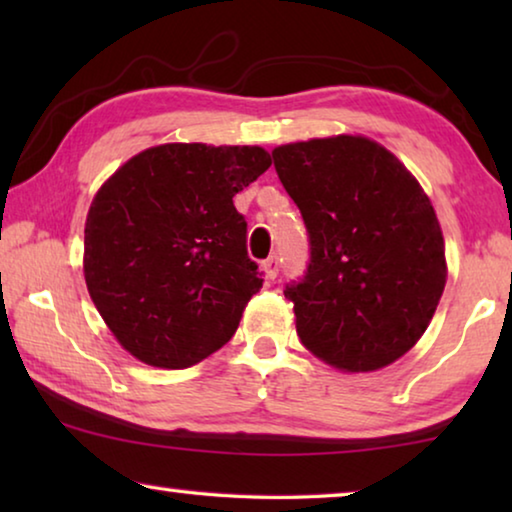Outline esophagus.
I'll list each match as a JSON object with an SVG mask.
<instances>
[{"label":"esophagus","mask_w":512,"mask_h":512,"mask_svg":"<svg viewBox=\"0 0 512 512\" xmlns=\"http://www.w3.org/2000/svg\"><path fill=\"white\" fill-rule=\"evenodd\" d=\"M262 266H264V271H266V277H268V280H275L277 273H280V257H277V255H271V257L266 259V262H264Z\"/></svg>","instance_id":"1"}]
</instances>
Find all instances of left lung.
Masks as SVG:
<instances>
[{"label": "left lung", "instance_id": "left-lung-1", "mask_svg": "<svg viewBox=\"0 0 512 512\" xmlns=\"http://www.w3.org/2000/svg\"><path fill=\"white\" fill-rule=\"evenodd\" d=\"M273 164L309 239L307 271L284 289L302 345L348 372L400 359L447 280L443 232L418 180L354 135L277 146Z\"/></svg>", "mask_w": 512, "mask_h": 512}]
</instances>
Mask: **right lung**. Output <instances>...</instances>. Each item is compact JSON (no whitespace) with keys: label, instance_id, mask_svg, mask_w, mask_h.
<instances>
[{"label":"right lung","instance_id":"obj_1","mask_svg":"<svg viewBox=\"0 0 512 512\" xmlns=\"http://www.w3.org/2000/svg\"><path fill=\"white\" fill-rule=\"evenodd\" d=\"M268 167L259 146L162 144L128 160L94 196L85 282L133 357L189 368L235 336L264 280L232 196Z\"/></svg>","mask_w":512,"mask_h":512}]
</instances>
